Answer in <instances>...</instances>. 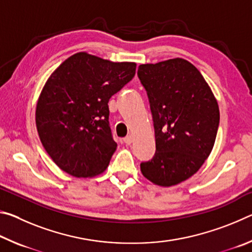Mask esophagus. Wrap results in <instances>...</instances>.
Returning <instances> with one entry per match:
<instances>
[{"mask_svg":"<svg viewBox=\"0 0 252 252\" xmlns=\"http://www.w3.org/2000/svg\"><path fill=\"white\" fill-rule=\"evenodd\" d=\"M123 141L126 144V146H130V144L133 142V136L132 135H126L125 139H123Z\"/></svg>","mask_w":252,"mask_h":252,"instance_id":"34e87169","label":"esophagus"}]
</instances>
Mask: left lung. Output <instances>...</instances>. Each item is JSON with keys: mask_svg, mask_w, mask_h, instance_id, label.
<instances>
[{"mask_svg": "<svg viewBox=\"0 0 252 252\" xmlns=\"http://www.w3.org/2000/svg\"><path fill=\"white\" fill-rule=\"evenodd\" d=\"M156 136V153L141 172L161 187L189 179L210 155L219 127V106L199 70L187 60L141 64Z\"/></svg>", "mask_w": 252, "mask_h": 252, "instance_id": "left-lung-1", "label": "left lung"}]
</instances>
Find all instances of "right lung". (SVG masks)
I'll use <instances>...</instances> for the list:
<instances>
[{"label":"right lung","mask_w":252,"mask_h":252,"mask_svg":"<svg viewBox=\"0 0 252 252\" xmlns=\"http://www.w3.org/2000/svg\"><path fill=\"white\" fill-rule=\"evenodd\" d=\"M136 64L80 52L46 81L36 104L37 132L63 171L93 177L109 165L118 144L109 123V100L133 79Z\"/></svg>","instance_id":"right-lung-1"}]
</instances>
